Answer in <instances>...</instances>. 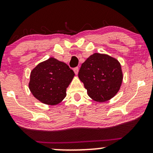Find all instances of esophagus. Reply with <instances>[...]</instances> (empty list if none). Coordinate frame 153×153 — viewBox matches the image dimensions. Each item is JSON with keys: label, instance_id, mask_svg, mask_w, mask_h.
<instances>
[{"label": "esophagus", "instance_id": "1", "mask_svg": "<svg viewBox=\"0 0 153 153\" xmlns=\"http://www.w3.org/2000/svg\"><path fill=\"white\" fill-rule=\"evenodd\" d=\"M73 71H74V72H75V74H78V71H79V68H78V67H76V68H75L74 69H73Z\"/></svg>", "mask_w": 153, "mask_h": 153}]
</instances>
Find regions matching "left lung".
I'll return each mask as SVG.
<instances>
[{"label":"left lung","instance_id":"obj_1","mask_svg":"<svg viewBox=\"0 0 153 153\" xmlns=\"http://www.w3.org/2000/svg\"><path fill=\"white\" fill-rule=\"evenodd\" d=\"M78 78L91 99L105 102L118 93L123 74L117 59L108 54L94 53L81 65Z\"/></svg>","mask_w":153,"mask_h":153}]
</instances>
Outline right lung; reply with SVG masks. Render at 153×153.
<instances>
[{
  "instance_id": "add662e5",
  "label": "right lung",
  "mask_w": 153,
  "mask_h": 153,
  "mask_svg": "<svg viewBox=\"0 0 153 153\" xmlns=\"http://www.w3.org/2000/svg\"><path fill=\"white\" fill-rule=\"evenodd\" d=\"M75 73L65 62L50 57L31 72L29 88L33 96L47 105H57L66 96Z\"/></svg>"
}]
</instances>
